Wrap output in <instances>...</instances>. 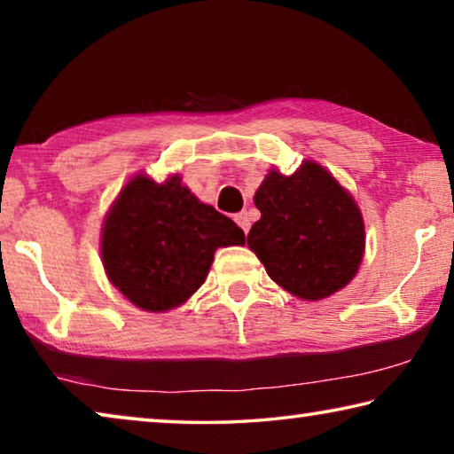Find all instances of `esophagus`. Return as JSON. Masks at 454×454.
<instances>
[{"mask_svg":"<svg viewBox=\"0 0 454 454\" xmlns=\"http://www.w3.org/2000/svg\"><path fill=\"white\" fill-rule=\"evenodd\" d=\"M234 220H236V224L244 230V234H248V230H250V218H248V214H246V212L236 214Z\"/></svg>","mask_w":454,"mask_h":454,"instance_id":"34e87169","label":"esophagus"}]
</instances>
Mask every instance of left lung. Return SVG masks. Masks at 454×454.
<instances>
[{"label": "left lung", "instance_id": "8db88e82", "mask_svg": "<svg viewBox=\"0 0 454 454\" xmlns=\"http://www.w3.org/2000/svg\"><path fill=\"white\" fill-rule=\"evenodd\" d=\"M258 222L248 246L270 278L302 301H322L355 278L364 222L347 190L306 160L292 176L270 170L256 190Z\"/></svg>", "mask_w": 454, "mask_h": 454}]
</instances>
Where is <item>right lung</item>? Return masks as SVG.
Listing matches in <instances>:
<instances>
[{
    "label": "right lung",
    "instance_id": "obj_1",
    "mask_svg": "<svg viewBox=\"0 0 454 454\" xmlns=\"http://www.w3.org/2000/svg\"><path fill=\"white\" fill-rule=\"evenodd\" d=\"M232 220L202 204L174 174L158 184L137 174L104 220L102 262L137 309L166 312L202 286L220 246H242Z\"/></svg>",
    "mask_w": 454,
    "mask_h": 454
}]
</instances>
